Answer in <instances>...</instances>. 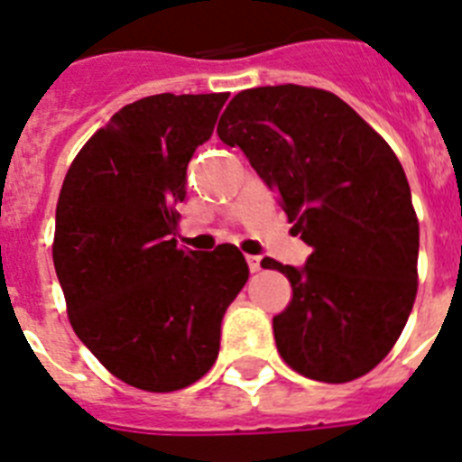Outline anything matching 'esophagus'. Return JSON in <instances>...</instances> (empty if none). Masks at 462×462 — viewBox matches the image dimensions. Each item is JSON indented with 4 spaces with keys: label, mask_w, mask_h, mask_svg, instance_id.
<instances>
[{
    "label": "esophagus",
    "mask_w": 462,
    "mask_h": 462,
    "mask_svg": "<svg viewBox=\"0 0 462 462\" xmlns=\"http://www.w3.org/2000/svg\"><path fill=\"white\" fill-rule=\"evenodd\" d=\"M246 265H249L251 273H258L261 270V255H246Z\"/></svg>",
    "instance_id": "1"
}]
</instances>
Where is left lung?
<instances>
[{
	"label": "left lung",
	"mask_w": 462,
	"mask_h": 462,
	"mask_svg": "<svg viewBox=\"0 0 462 462\" xmlns=\"http://www.w3.org/2000/svg\"><path fill=\"white\" fill-rule=\"evenodd\" d=\"M218 135L249 157L312 246L300 270L261 261L293 289L273 319L282 359L321 383L369 374L418 291V218L393 147L336 93L298 84L237 93Z\"/></svg>",
	"instance_id": "8db88e82"
}]
</instances>
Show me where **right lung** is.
Returning a JSON list of instances; mask_svg holds the SVG:
<instances>
[{"instance_id": "add662e5", "label": "right lung", "mask_w": 462, "mask_h": 462, "mask_svg": "<svg viewBox=\"0 0 462 462\" xmlns=\"http://www.w3.org/2000/svg\"><path fill=\"white\" fill-rule=\"evenodd\" d=\"M230 93L135 100L69 164L56 207L53 265L69 324L112 375L147 393L197 383L220 350V321L249 279L232 244L173 239L185 171Z\"/></svg>"}]
</instances>
